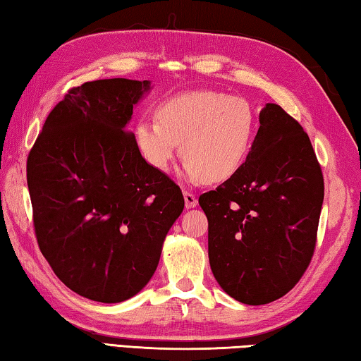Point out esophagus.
I'll list each match as a JSON object with an SVG mask.
<instances>
[{
	"label": "esophagus",
	"mask_w": 361,
	"mask_h": 361,
	"mask_svg": "<svg viewBox=\"0 0 361 361\" xmlns=\"http://www.w3.org/2000/svg\"><path fill=\"white\" fill-rule=\"evenodd\" d=\"M185 203H186V208H194L197 205V195L191 191H185Z\"/></svg>",
	"instance_id": "esophagus-1"
}]
</instances>
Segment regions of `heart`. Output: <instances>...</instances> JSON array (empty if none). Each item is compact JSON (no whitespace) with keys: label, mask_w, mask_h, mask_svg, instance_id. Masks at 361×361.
<instances>
[{"label":"heart","mask_w":361,"mask_h":361,"mask_svg":"<svg viewBox=\"0 0 361 361\" xmlns=\"http://www.w3.org/2000/svg\"><path fill=\"white\" fill-rule=\"evenodd\" d=\"M257 116L245 97L202 90L173 96L142 120L134 142L149 167L167 172L176 153L181 175L192 183H221L238 172L252 149Z\"/></svg>","instance_id":"heart-1"}]
</instances>
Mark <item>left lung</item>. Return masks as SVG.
Here are the masks:
<instances>
[{"label":"left lung","instance_id":"1","mask_svg":"<svg viewBox=\"0 0 361 361\" xmlns=\"http://www.w3.org/2000/svg\"><path fill=\"white\" fill-rule=\"evenodd\" d=\"M259 121L243 167L199 197L214 278L252 306L284 297L303 276L324 202L322 169L300 123L276 104Z\"/></svg>","mask_w":361,"mask_h":361}]
</instances>
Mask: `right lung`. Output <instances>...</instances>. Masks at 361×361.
Masks as SVG:
<instances>
[{"label": "right lung", "mask_w": 361, "mask_h": 361, "mask_svg": "<svg viewBox=\"0 0 361 361\" xmlns=\"http://www.w3.org/2000/svg\"><path fill=\"white\" fill-rule=\"evenodd\" d=\"M148 80L104 78L71 88L26 161L39 249L63 284L120 303L156 271L185 199L149 167L128 130Z\"/></svg>", "instance_id": "obj_1"}]
</instances>
